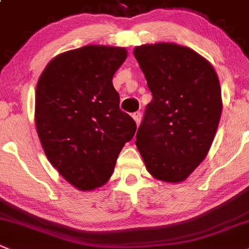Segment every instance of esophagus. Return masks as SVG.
I'll return each instance as SVG.
<instances>
[{
  "label": "esophagus",
  "instance_id": "obj_1",
  "mask_svg": "<svg viewBox=\"0 0 249 249\" xmlns=\"http://www.w3.org/2000/svg\"><path fill=\"white\" fill-rule=\"evenodd\" d=\"M132 117H133V120L136 121L137 126H139V123H141V121H142V113L141 112H134L133 115H132Z\"/></svg>",
  "mask_w": 249,
  "mask_h": 249
}]
</instances>
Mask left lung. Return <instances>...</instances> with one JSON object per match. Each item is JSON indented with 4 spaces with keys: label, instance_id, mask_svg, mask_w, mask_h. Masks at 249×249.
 I'll return each instance as SVG.
<instances>
[{
    "label": "left lung",
    "instance_id": "left-lung-1",
    "mask_svg": "<svg viewBox=\"0 0 249 249\" xmlns=\"http://www.w3.org/2000/svg\"><path fill=\"white\" fill-rule=\"evenodd\" d=\"M133 53L153 94L136 145L151 176L182 182L214 141L222 110L219 78L199 53L172 42L141 45Z\"/></svg>",
    "mask_w": 249,
    "mask_h": 249
}]
</instances>
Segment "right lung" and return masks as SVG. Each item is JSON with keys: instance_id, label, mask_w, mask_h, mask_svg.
Segmentation results:
<instances>
[{"instance_id": "right-lung-1", "label": "right lung", "mask_w": 249, "mask_h": 249, "mask_svg": "<svg viewBox=\"0 0 249 249\" xmlns=\"http://www.w3.org/2000/svg\"><path fill=\"white\" fill-rule=\"evenodd\" d=\"M124 47L88 45L56 56L37 80L35 124L45 155L79 191L104 186L137 124L120 110L112 78Z\"/></svg>"}]
</instances>
